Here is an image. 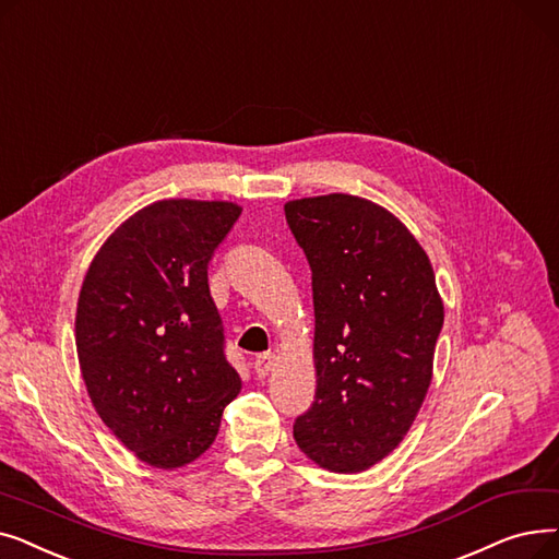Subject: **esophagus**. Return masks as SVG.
Instances as JSON below:
<instances>
[{
    "label": "esophagus",
    "instance_id": "34e87169",
    "mask_svg": "<svg viewBox=\"0 0 559 559\" xmlns=\"http://www.w3.org/2000/svg\"><path fill=\"white\" fill-rule=\"evenodd\" d=\"M273 366H275V355L273 353H263V355H259L257 359H254V370H257V376L259 378H265L273 370Z\"/></svg>",
    "mask_w": 559,
    "mask_h": 559
}]
</instances>
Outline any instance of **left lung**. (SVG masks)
Here are the masks:
<instances>
[{"label": "left lung", "mask_w": 559, "mask_h": 559, "mask_svg": "<svg viewBox=\"0 0 559 559\" xmlns=\"http://www.w3.org/2000/svg\"><path fill=\"white\" fill-rule=\"evenodd\" d=\"M284 214L311 265L316 316V401L294 437L321 468L361 473L401 445L428 395L443 325L432 263L366 198H300Z\"/></svg>", "instance_id": "1"}]
</instances>
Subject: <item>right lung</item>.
<instances>
[{
	"instance_id": "right-lung-1",
	"label": "right lung",
	"mask_w": 559,
	"mask_h": 559,
	"mask_svg": "<svg viewBox=\"0 0 559 559\" xmlns=\"http://www.w3.org/2000/svg\"><path fill=\"white\" fill-rule=\"evenodd\" d=\"M238 216L225 200L152 202L106 238L79 290L74 341L91 403L154 468L206 453L241 391L206 282Z\"/></svg>"
}]
</instances>
